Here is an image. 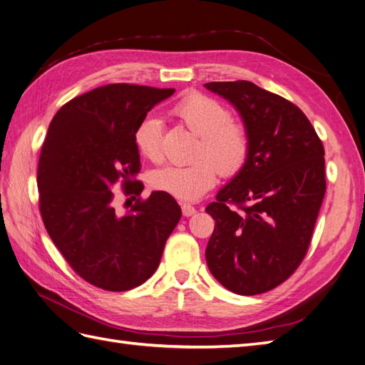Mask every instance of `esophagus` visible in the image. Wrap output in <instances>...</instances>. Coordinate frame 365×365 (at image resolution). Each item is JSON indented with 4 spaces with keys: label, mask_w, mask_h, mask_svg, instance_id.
Instances as JSON below:
<instances>
[{
    "label": "esophagus",
    "mask_w": 365,
    "mask_h": 365,
    "mask_svg": "<svg viewBox=\"0 0 365 365\" xmlns=\"http://www.w3.org/2000/svg\"><path fill=\"white\" fill-rule=\"evenodd\" d=\"M182 212H183L185 217H190V216H194V214L197 212V210H195L192 205H190V203H183L182 205Z\"/></svg>",
    "instance_id": "obj_1"
}]
</instances>
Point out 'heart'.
<instances>
[{
    "instance_id": "obj_1",
    "label": "heart",
    "mask_w": 365,
    "mask_h": 365,
    "mask_svg": "<svg viewBox=\"0 0 365 365\" xmlns=\"http://www.w3.org/2000/svg\"><path fill=\"white\" fill-rule=\"evenodd\" d=\"M174 115L199 135L195 160L188 165H166L151 175L153 188L173 197L194 202L208 192L217 180V174L235 177L244 168L250 153L247 128L231 120L230 110L203 93H190L174 106ZM162 121L146 115L140 121L134 142L138 153L153 162L163 155Z\"/></svg>"
}]
</instances>
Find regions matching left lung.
Wrapping results in <instances>:
<instances>
[{"mask_svg":"<svg viewBox=\"0 0 365 365\" xmlns=\"http://www.w3.org/2000/svg\"><path fill=\"white\" fill-rule=\"evenodd\" d=\"M250 135L240 173L217 192L207 212L216 220L207 264L230 292H269L301 265L325 195L324 146L292 101L255 83L212 81Z\"/></svg>","mask_w":365,"mask_h":365,"instance_id":"left-lung-1","label":"left lung"}]
</instances>
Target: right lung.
<instances>
[{"instance_id": "obj_1", "label": "right lung", "mask_w": 365, "mask_h": 365, "mask_svg": "<svg viewBox=\"0 0 365 365\" xmlns=\"http://www.w3.org/2000/svg\"><path fill=\"white\" fill-rule=\"evenodd\" d=\"M174 91L128 83L92 89L58 109L44 138L36 175L44 227L73 272L108 292L151 277L182 217L163 191L125 214L112 205L118 182L126 195L143 191L135 129Z\"/></svg>"}]
</instances>
